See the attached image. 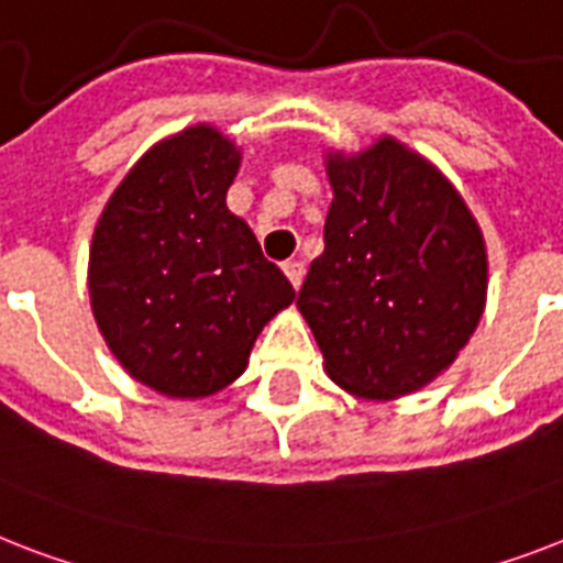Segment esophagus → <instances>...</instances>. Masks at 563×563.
<instances>
[{
    "label": "esophagus",
    "instance_id": "34e87169",
    "mask_svg": "<svg viewBox=\"0 0 563 563\" xmlns=\"http://www.w3.org/2000/svg\"><path fill=\"white\" fill-rule=\"evenodd\" d=\"M283 272H286V277L291 280V286L300 289V283H303V274H306L303 263H300V260H286V263H283Z\"/></svg>",
    "mask_w": 563,
    "mask_h": 563
}]
</instances>
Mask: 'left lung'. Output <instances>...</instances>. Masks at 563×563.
<instances>
[{
    "instance_id": "left-lung-1",
    "label": "left lung",
    "mask_w": 563,
    "mask_h": 563,
    "mask_svg": "<svg viewBox=\"0 0 563 563\" xmlns=\"http://www.w3.org/2000/svg\"><path fill=\"white\" fill-rule=\"evenodd\" d=\"M323 254L297 309L323 369L358 399H399L454 364L488 291L477 219L437 164L393 135L327 153Z\"/></svg>"
}]
</instances>
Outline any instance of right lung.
<instances>
[{
	"label": "right lung",
	"mask_w": 563,
	"mask_h": 563,
	"mask_svg": "<svg viewBox=\"0 0 563 563\" xmlns=\"http://www.w3.org/2000/svg\"><path fill=\"white\" fill-rule=\"evenodd\" d=\"M240 162L234 141L194 123L132 164L95 225L91 314L118 364L167 399L225 390L295 300L225 205Z\"/></svg>",
	"instance_id": "obj_1"
}]
</instances>
